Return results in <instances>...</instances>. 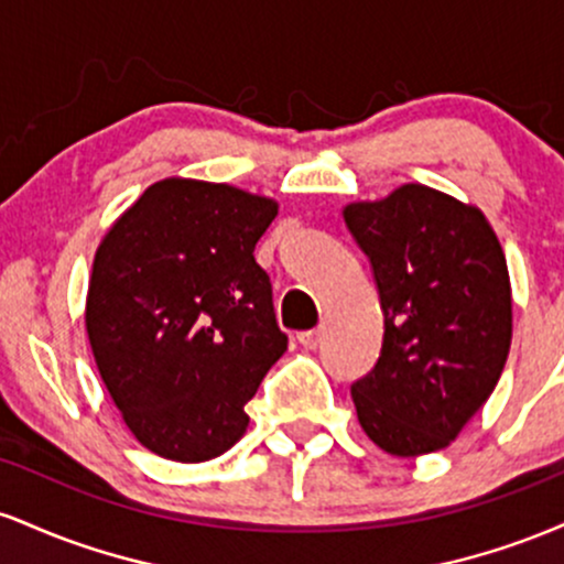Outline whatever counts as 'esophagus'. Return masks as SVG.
I'll use <instances>...</instances> for the list:
<instances>
[{
  "instance_id": "34e87169",
  "label": "esophagus",
  "mask_w": 564,
  "mask_h": 564,
  "mask_svg": "<svg viewBox=\"0 0 564 564\" xmlns=\"http://www.w3.org/2000/svg\"><path fill=\"white\" fill-rule=\"evenodd\" d=\"M296 339H300V345L304 349H315L323 341V328H313V332H302L300 336H296Z\"/></svg>"
}]
</instances>
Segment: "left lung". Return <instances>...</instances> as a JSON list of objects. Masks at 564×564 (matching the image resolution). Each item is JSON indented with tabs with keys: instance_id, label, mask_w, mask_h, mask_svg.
Returning <instances> with one entry per match:
<instances>
[{
	"instance_id": "8db88e82",
	"label": "left lung",
	"mask_w": 564,
	"mask_h": 564,
	"mask_svg": "<svg viewBox=\"0 0 564 564\" xmlns=\"http://www.w3.org/2000/svg\"><path fill=\"white\" fill-rule=\"evenodd\" d=\"M371 260L384 341L352 384L364 432L411 458L448 448L501 379L511 345V283L477 206L419 183L345 206Z\"/></svg>"
}]
</instances>
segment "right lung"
Here are the masks:
<instances>
[{"label":"right lung","mask_w":564,"mask_h":564,"mask_svg":"<svg viewBox=\"0 0 564 564\" xmlns=\"http://www.w3.org/2000/svg\"><path fill=\"white\" fill-rule=\"evenodd\" d=\"M278 200L166 177L108 228L87 323L102 384L140 445L198 464L243 437L270 366L286 352L254 246Z\"/></svg>","instance_id":"right-lung-1"}]
</instances>
